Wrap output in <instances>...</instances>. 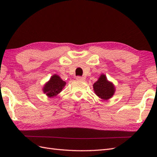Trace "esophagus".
I'll return each mask as SVG.
<instances>
[{
	"label": "esophagus",
	"mask_w": 157,
	"mask_h": 157,
	"mask_svg": "<svg viewBox=\"0 0 157 157\" xmlns=\"http://www.w3.org/2000/svg\"><path fill=\"white\" fill-rule=\"evenodd\" d=\"M76 79L77 80H78V81H80V82H83V81H85V78H83V77H80V76H78L77 78H76Z\"/></svg>",
	"instance_id": "obj_1"
}]
</instances>
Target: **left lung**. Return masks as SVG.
Masks as SVG:
<instances>
[{"label": "left lung", "instance_id": "8db88e82", "mask_svg": "<svg viewBox=\"0 0 157 157\" xmlns=\"http://www.w3.org/2000/svg\"><path fill=\"white\" fill-rule=\"evenodd\" d=\"M93 87L96 96L103 100H108L114 96L116 92L115 86L112 82L108 81L106 76L103 74L94 83Z\"/></svg>", "mask_w": 157, "mask_h": 157}]
</instances>
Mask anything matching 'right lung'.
Wrapping results in <instances>:
<instances>
[{"label": "right lung", "instance_id": "right-lung-1", "mask_svg": "<svg viewBox=\"0 0 157 157\" xmlns=\"http://www.w3.org/2000/svg\"><path fill=\"white\" fill-rule=\"evenodd\" d=\"M65 85L66 82L58 75L54 74L43 87V92L48 98H53L61 92Z\"/></svg>", "mask_w": 157, "mask_h": 157}]
</instances>
